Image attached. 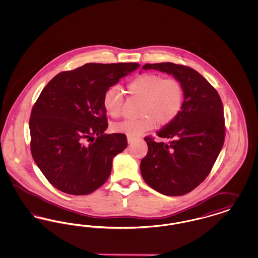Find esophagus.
I'll return each mask as SVG.
<instances>
[{
	"mask_svg": "<svg viewBox=\"0 0 258 258\" xmlns=\"http://www.w3.org/2000/svg\"><path fill=\"white\" fill-rule=\"evenodd\" d=\"M136 138H137V137H135V136H131V135H127V142H128V143H132L133 141H135Z\"/></svg>",
	"mask_w": 258,
	"mask_h": 258,
	"instance_id": "34e87169",
	"label": "esophagus"
}]
</instances>
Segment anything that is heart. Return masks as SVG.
<instances>
[{"label":"heart","mask_w":258,"mask_h":258,"mask_svg":"<svg viewBox=\"0 0 258 258\" xmlns=\"http://www.w3.org/2000/svg\"><path fill=\"white\" fill-rule=\"evenodd\" d=\"M127 91L132 96L142 98L139 108L141 116L114 123L113 130L117 133L141 135L157 124L163 126L172 123L183 109L184 87L176 78H164L157 74H141L127 84ZM102 105L112 118L121 116L123 97L118 87L106 89Z\"/></svg>","instance_id":"1"}]
</instances>
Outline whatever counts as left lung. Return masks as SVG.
I'll use <instances>...</instances> for the list:
<instances>
[{"label":"left lung","mask_w":258,"mask_h":258,"mask_svg":"<svg viewBox=\"0 0 258 258\" xmlns=\"http://www.w3.org/2000/svg\"><path fill=\"white\" fill-rule=\"evenodd\" d=\"M144 70L173 74L184 90L179 116L157 134L170 142L148 135L147 155L140 163L144 181L152 188L170 197L184 196L210 174L224 143L225 122L218 91L196 70L174 62L146 63Z\"/></svg>","instance_id":"obj_1"}]
</instances>
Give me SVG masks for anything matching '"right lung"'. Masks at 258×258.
Masks as SVG:
<instances>
[{
  "instance_id": "add662e5",
  "label": "right lung",
  "mask_w": 258,
  "mask_h": 258,
  "mask_svg": "<svg viewBox=\"0 0 258 258\" xmlns=\"http://www.w3.org/2000/svg\"><path fill=\"white\" fill-rule=\"evenodd\" d=\"M139 67L136 62L85 63L54 76L30 117L31 153L50 184L64 194L90 195L110 176L113 158L127 146L108 126L102 97Z\"/></svg>"
}]
</instances>
